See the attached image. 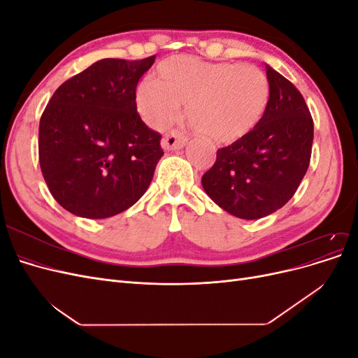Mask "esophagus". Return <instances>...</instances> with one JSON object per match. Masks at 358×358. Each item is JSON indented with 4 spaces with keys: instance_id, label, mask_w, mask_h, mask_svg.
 Returning a JSON list of instances; mask_svg holds the SVG:
<instances>
[{
    "instance_id": "1",
    "label": "esophagus",
    "mask_w": 358,
    "mask_h": 358,
    "mask_svg": "<svg viewBox=\"0 0 358 358\" xmlns=\"http://www.w3.org/2000/svg\"><path fill=\"white\" fill-rule=\"evenodd\" d=\"M187 142H188V137L185 134L178 131V129H173V131H170L169 134L162 137L161 146L166 150H176V149H182Z\"/></svg>"
}]
</instances>
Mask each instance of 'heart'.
<instances>
[{
    "instance_id": "heart-1",
    "label": "heart",
    "mask_w": 358,
    "mask_h": 358,
    "mask_svg": "<svg viewBox=\"0 0 358 358\" xmlns=\"http://www.w3.org/2000/svg\"><path fill=\"white\" fill-rule=\"evenodd\" d=\"M266 76L234 62H208L194 57L162 61L155 79L136 88V106L143 121L169 125L187 104V115L200 131L218 145H231L251 134L268 107Z\"/></svg>"
}]
</instances>
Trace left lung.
<instances>
[{
	"label": "left lung",
	"instance_id": "8db88e82",
	"mask_svg": "<svg viewBox=\"0 0 358 358\" xmlns=\"http://www.w3.org/2000/svg\"><path fill=\"white\" fill-rule=\"evenodd\" d=\"M268 107L251 134L218 149L201 185L221 209L242 220L276 212L294 196L306 175L313 121L300 91L266 66Z\"/></svg>",
	"mask_w": 358,
	"mask_h": 358
}]
</instances>
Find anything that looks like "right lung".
Returning <instances> with one entry per match:
<instances>
[{"mask_svg":"<svg viewBox=\"0 0 358 358\" xmlns=\"http://www.w3.org/2000/svg\"><path fill=\"white\" fill-rule=\"evenodd\" d=\"M154 61L100 59L49 100L38 128L40 167L70 213L110 218L146 192L164 152L161 134L137 113L136 88Z\"/></svg>","mask_w":358,"mask_h":358,"instance_id":"1","label":"right lung"}]
</instances>
